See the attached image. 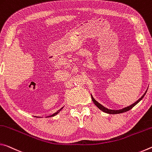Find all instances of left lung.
<instances>
[{
    "instance_id": "obj_1",
    "label": "left lung",
    "mask_w": 152,
    "mask_h": 152,
    "mask_svg": "<svg viewBox=\"0 0 152 152\" xmlns=\"http://www.w3.org/2000/svg\"><path fill=\"white\" fill-rule=\"evenodd\" d=\"M146 92H147V91H145V94H143V95L141 96V98H139L137 101V102H135V103L134 104H131V106H127V107H125V108H123V109H121V110H110V109H108V108H105V107L104 106H103L102 105V104H100L99 103H98V102H97L95 99H94V98H93V96H91V99H92V101H93V102L94 103V104H95V105L98 107V108L99 109V110H101L102 111H103V112H104V113H108V114H120V113H125V112H126V111H129V110H131V108H133L134 106H135L137 104H138L139 102H140L141 99H143V98L144 96H145V94H146Z\"/></svg>"
}]
</instances>
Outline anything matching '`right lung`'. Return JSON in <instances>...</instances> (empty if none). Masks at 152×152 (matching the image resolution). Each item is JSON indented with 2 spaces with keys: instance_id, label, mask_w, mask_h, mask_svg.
Listing matches in <instances>:
<instances>
[{
  "instance_id": "add662e5",
  "label": "right lung",
  "mask_w": 152,
  "mask_h": 152,
  "mask_svg": "<svg viewBox=\"0 0 152 152\" xmlns=\"http://www.w3.org/2000/svg\"><path fill=\"white\" fill-rule=\"evenodd\" d=\"M63 108H61V109H60V110H58V111H57V112H56V113H54L53 114H52V115H51V116H47V117H50H50H51V116H55V115H56V114H58V113H59V112H60V111H61V110H62V109H63ZM36 117H37V116H36ZM47 117H46V118H47ZM37 118H38V117H37Z\"/></svg>"
}]
</instances>
